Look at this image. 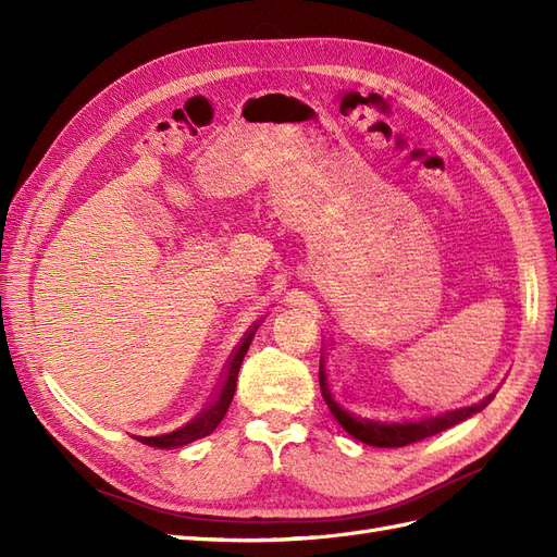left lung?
I'll return each mask as SVG.
<instances>
[{
    "instance_id": "1",
    "label": "left lung",
    "mask_w": 557,
    "mask_h": 557,
    "mask_svg": "<svg viewBox=\"0 0 557 557\" xmlns=\"http://www.w3.org/2000/svg\"><path fill=\"white\" fill-rule=\"evenodd\" d=\"M320 393H323V399L327 404V409L332 411L334 420L339 423L350 436H356L358 442L376 446V448H401L416 442H423L432 434H440L453 425L462 423L469 416L479 413L485 409L487 404L493 401L495 395H487L479 404H471V407L465 409H455L446 413H436V416H425V418H374L367 416L362 411H356L350 404L334 391V383L325 369V358L320 356Z\"/></svg>"
}]
</instances>
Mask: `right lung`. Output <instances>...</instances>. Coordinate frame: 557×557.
<instances>
[{
    "label": "right lung",
    "instance_id": "1",
    "mask_svg": "<svg viewBox=\"0 0 557 557\" xmlns=\"http://www.w3.org/2000/svg\"><path fill=\"white\" fill-rule=\"evenodd\" d=\"M260 327V320L258 323H252L250 330L244 334V339L239 342L237 350L232 352L227 364H225V374H223V381L221 385H218V391L213 395V399L207 404L205 409H201L195 418H190L188 423L181 425L178 430L174 432H166V434H158V436H137V440L146 446H156V448H181L185 444H190L195 440H201V436L211 434L218 425H221V420L225 418L230 404H232V397H234V391H237V374H239V367L244 362V356L246 350L252 342V336H256Z\"/></svg>",
    "mask_w": 557,
    "mask_h": 557
}]
</instances>
